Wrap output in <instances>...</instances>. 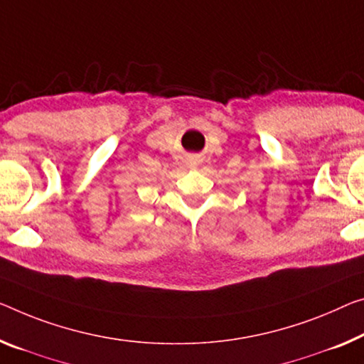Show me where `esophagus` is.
I'll return each mask as SVG.
<instances>
[{
    "mask_svg": "<svg viewBox=\"0 0 364 364\" xmlns=\"http://www.w3.org/2000/svg\"><path fill=\"white\" fill-rule=\"evenodd\" d=\"M198 164H200V159H192V163H190V166H192L193 169L195 167H198Z\"/></svg>",
    "mask_w": 364,
    "mask_h": 364,
    "instance_id": "34e87169",
    "label": "esophagus"
}]
</instances>
